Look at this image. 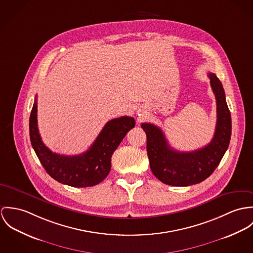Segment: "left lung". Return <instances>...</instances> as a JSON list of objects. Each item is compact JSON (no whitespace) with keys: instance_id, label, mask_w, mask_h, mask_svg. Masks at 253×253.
<instances>
[{"instance_id":"obj_1","label":"left lung","mask_w":253,"mask_h":253,"mask_svg":"<svg viewBox=\"0 0 253 253\" xmlns=\"http://www.w3.org/2000/svg\"><path fill=\"white\" fill-rule=\"evenodd\" d=\"M211 86L216 99V126L211 141L189 152L170 147L163 131L151 124L142 123L146 134V150L153 174L163 183L172 186H189L208 178L219 165L229 146L232 121L222 84L210 73Z\"/></svg>"}]
</instances>
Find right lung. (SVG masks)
<instances>
[{"instance_id":"obj_1","label":"right lung","mask_w":253,"mask_h":253,"mask_svg":"<svg viewBox=\"0 0 253 253\" xmlns=\"http://www.w3.org/2000/svg\"><path fill=\"white\" fill-rule=\"evenodd\" d=\"M37 97L29 120L32 146L46 172L60 183L73 187H89L103 181L112 168V155L126 134L135 127L131 116L107 122L103 130L83 154L68 156L52 152L42 140L38 128Z\"/></svg>"}]
</instances>
